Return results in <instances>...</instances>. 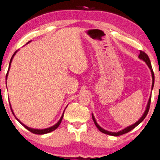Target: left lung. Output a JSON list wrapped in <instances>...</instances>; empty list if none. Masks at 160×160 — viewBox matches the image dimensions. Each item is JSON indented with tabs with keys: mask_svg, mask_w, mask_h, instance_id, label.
Wrapping results in <instances>:
<instances>
[{
	"mask_svg": "<svg viewBox=\"0 0 160 160\" xmlns=\"http://www.w3.org/2000/svg\"><path fill=\"white\" fill-rule=\"evenodd\" d=\"M138 57H139L140 59H143V60L145 61L146 63H147V65H148V67H149L150 69H151V74H152V78H153V84H152V89H153V85H154V74H153V68H152L151 63V61H150L149 57H148V56L147 53H145V52L142 51H140V53H139V55H138ZM151 97H150L149 101H148V105H147V108H146V110H145V113H144V115H142V118H140L139 120H138L137 122L135 123V124H134L131 125V126L128 127V128H127L124 129V130H122V131H119V132H109V131H107V130H103V128H101V127H100L99 125L97 124V122H96V121H95V118H94L93 115H92V119H93L94 123H95V126L97 127V128L98 129V130H100V131L102 132H103V133L107 134V135L114 136H118L123 135V134L127 133V132H130V130H132V129L135 128L136 126H138V125L140 123H141V122H142V121H143L144 119L145 118V117L147 116V115H148V111H149V109H150V105H151Z\"/></svg>",
	"mask_w": 160,
	"mask_h": 160,
	"instance_id": "left-lung-1",
	"label": "left lung"
}]
</instances>
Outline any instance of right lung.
Segmentation results:
<instances>
[{"label": "right lung", "mask_w": 160, "mask_h": 160, "mask_svg": "<svg viewBox=\"0 0 160 160\" xmlns=\"http://www.w3.org/2000/svg\"><path fill=\"white\" fill-rule=\"evenodd\" d=\"M16 52H17V51L15 52L14 53V54L12 55V58H11V59H10V62H9V67H10V63H11V62H12V58H13V57H14V55L15 54V53H16ZM7 74H8V72H7V76H6V78H7ZM11 108V107H10ZM12 114L14 115V113H13V112L12 111ZM63 114H64V113H63ZM62 118H63V115H62V117H61V118L59 119V121L57 123V124H56L54 126H53V127H51V128H47V129H43V130H36V129H32V128H28V127H27L26 125H24V124H22V122H20V121H18V118H16L17 120L19 122L21 123V124H22L23 126L25 128L27 129V130H28L29 131H30L31 132H32V133H34V134H38V135H42V134H45V133H48V132H52V131H53V130H55L56 129H57V128H58L59 127V125L61 124V122H62Z\"/></svg>", "instance_id": "add662e5"}]
</instances>
